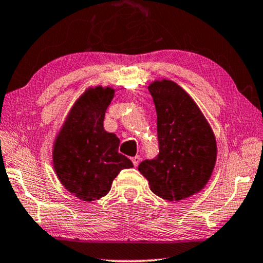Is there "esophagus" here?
Here are the masks:
<instances>
[{
    "label": "esophagus",
    "mask_w": 263,
    "mask_h": 263,
    "mask_svg": "<svg viewBox=\"0 0 263 263\" xmlns=\"http://www.w3.org/2000/svg\"><path fill=\"white\" fill-rule=\"evenodd\" d=\"M139 162H140V157L139 156H136V157H133V158H132V163H133V165H135L136 167L138 166Z\"/></svg>",
    "instance_id": "obj_1"
}]
</instances>
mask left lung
Returning a JSON list of instances; mask_svg holds the SVG:
<instances>
[{
	"label": "left lung",
	"instance_id": "1",
	"mask_svg": "<svg viewBox=\"0 0 263 263\" xmlns=\"http://www.w3.org/2000/svg\"><path fill=\"white\" fill-rule=\"evenodd\" d=\"M157 112L159 152L138 170L155 195L179 202L204 189L217 158L215 133L185 89L169 79L148 85Z\"/></svg>",
	"mask_w": 263,
	"mask_h": 263
}]
</instances>
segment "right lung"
<instances>
[{
    "label": "right lung",
    "mask_w": 263,
    "mask_h": 263,
    "mask_svg": "<svg viewBox=\"0 0 263 263\" xmlns=\"http://www.w3.org/2000/svg\"><path fill=\"white\" fill-rule=\"evenodd\" d=\"M113 87L89 86L66 116L53 142V167L69 194L85 202L100 199L111 190L123 169L133 167L118 152L119 138L104 128Z\"/></svg>",
    "instance_id": "right-lung-1"
}]
</instances>
